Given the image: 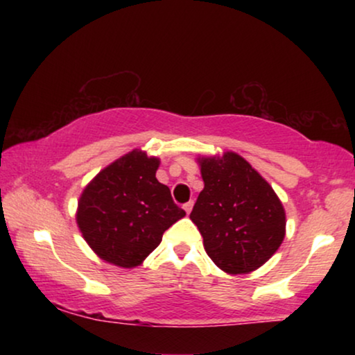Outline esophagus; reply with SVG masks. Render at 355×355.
<instances>
[{"mask_svg": "<svg viewBox=\"0 0 355 355\" xmlns=\"http://www.w3.org/2000/svg\"><path fill=\"white\" fill-rule=\"evenodd\" d=\"M192 207H193V202H192V200H191V202H187V203H184V205H182V208H184V210H186L187 215H189V213H191Z\"/></svg>", "mask_w": 355, "mask_h": 355, "instance_id": "obj_1", "label": "esophagus"}]
</instances>
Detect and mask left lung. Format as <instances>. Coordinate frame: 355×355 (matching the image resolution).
I'll return each mask as SVG.
<instances>
[{"label": "left lung", "instance_id": "1", "mask_svg": "<svg viewBox=\"0 0 355 355\" xmlns=\"http://www.w3.org/2000/svg\"><path fill=\"white\" fill-rule=\"evenodd\" d=\"M200 171L205 187L191 220L200 231L208 257L231 275L257 270L284 239L286 215L278 196L232 152L202 158Z\"/></svg>", "mask_w": 355, "mask_h": 355}]
</instances>
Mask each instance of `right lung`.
I'll list each match as a JSON object with an SVG mask.
<instances>
[{
  "instance_id": "add662e5",
  "label": "right lung",
  "mask_w": 355,
  "mask_h": 355,
  "mask_svg": "<svg viewBox=\"0 0 355 355\" xmlns=\"http://www.w3.org/2000/svg\"><path fill=\"white\" fill-rule=\"evenodd\" d=\"M159 162L140 150L124 155L84 189L77 225L95 254L123 268L157 249L163 232L186 215L155 178Z\"/></svg>"
}]
</instances>
